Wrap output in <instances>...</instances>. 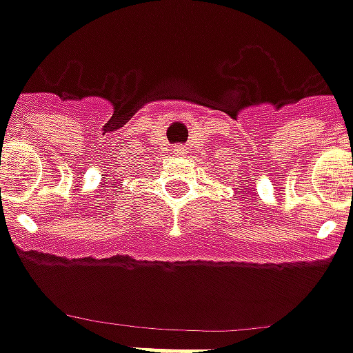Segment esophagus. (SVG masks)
Here are the masks:
<instances>
[{
  "label": "esophagus",
  "mask_w": 353,
  "mask_h": 353,
  "mask_svg": "<svg viewBox=\"0 0 353 353\" xmlns=\"http://www.w3.org/2000/svg\"><path fill=\"white\" fill-rule=\"evenodd\" d=\"M185 152H188V148H185L183 144H176V146H174V154H177V156H183Z\"/></svg>",
  "instance_id": "34e87169"
}]
</instances>
